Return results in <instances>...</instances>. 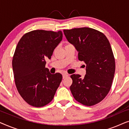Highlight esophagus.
<instances>
[{"label": "esophagus", "instance_id": "34e87169", "mask_svg": "<svg viewBox=\"0 0 129 129\" xmlns=\"http://www.w3.org/2000/svg\"><path fill=\"white\" fill-rule=\"evenodd\" d=\"M68 76H69V75H68V73H63V79H64L65 77H68Z\"/></svg>", "mask_w": 129, "mask_h": 129}]
</instances>
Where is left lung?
Masks as SVG:
<instances>
[{"instance_id": "obj_1", "label": "left lung", "mask_w": 129, "mask_h": 129, "mask_svg": "<svg viewBox=\"0 0 129 129\" xmlns=\"http://www.w3.org/2000/svg\"><path fill=\"white\" fill-rule=\"evenodd\" d=\"M68 42L78 52V59L86 64L84 78L70 76V91L76 100L91 106L103 100L110 91L115 72V60L110 44L103 33L89 27L64 30Z\"/></svg>"}]
</instances>
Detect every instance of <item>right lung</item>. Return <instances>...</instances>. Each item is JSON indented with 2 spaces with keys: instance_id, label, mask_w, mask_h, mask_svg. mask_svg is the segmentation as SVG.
<instances>
[{
  "instance_id": "right-lung-1",
  "label": "right lung",
  "mask_w": 129,
  "mask_h": 129,
  "mask_svg": "<svg viewBox=\"0 0 129 129\" xmlns=\"http://www.w3.org/2000/svg\"><path fill=\"white\" fill-rule=\"evenodd\" d=\"M63 33L36 30L22 37L12 60L15 84L18 92L29 105L43 107L53 100L62 75H52L45 68L54 49L61 41Z\"/></svg>"
}]
</instances>
